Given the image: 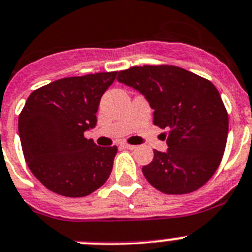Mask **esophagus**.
<instances>
[{
    "label": "esophagus",
    "mask_w": 252,
    "mask_h": 252,
    "mask_svg": "<svg viewBox=\"0 0 252 252\" xmlns=\"http://www.w3.org/2000/svg\"><path fill=\"white\" fill-rule=\"evenodd\" d=\"M123 147H124V149H126V150H134L136 149V146L134 145H128V143H123Z\"/></svg>",
    "instance_id": "34e87169"
}]
</instances>
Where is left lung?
<instances>
[{"label": "left lung", "instance_id": "8db88e82", "mask_svg": "<svg viewBox=\"0 0 252 252\" xmlns=\"http://www.w3.org/2000/svg\"><path fill=\"white\" fill-rule=\"evenodd\" d=\"M118 80L141 92L154 109V124L169 130L166 152L154 150L142 168L150 185L168 194L202 187L220 164L228 137V113L214 84L173 65L133 66Z\"/></svg>", "mask_w": 252, "mask_h": 252}]
</instances>
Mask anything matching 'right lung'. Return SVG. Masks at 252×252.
Here are the masks:
<instances>
[{
  "mask_svg": "<svg viewBox=\"0 0 252 252\" xmlns=\"http://www.w3.org/2000/svg\"><path fill=\"white\" fill-rule=\"evenodd\" d=\"M118 71L55 80L33 91L19 115V136L31 172L50 191L84 197L113 170L118 147H100L84 132L94 128L105 91Z\"/></svg>",
  "mask_w": 252,
  "mask_h": 252,
  "instance_id": "add662e5",
  "label": "right lung"
}]
</instances>
